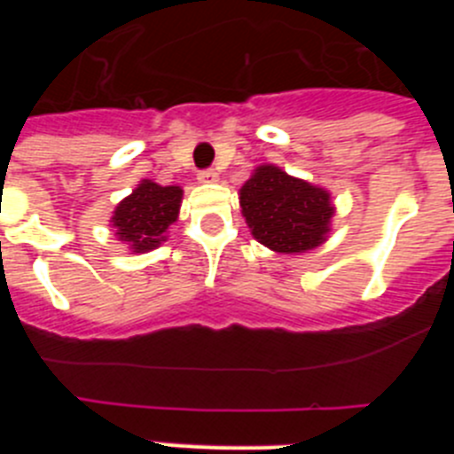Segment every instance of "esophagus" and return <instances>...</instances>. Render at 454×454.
<instances>
[{
  "mask_svg": "<svg viewBox=\"0 0 454 454\" xmlns=\"http://www.w3.org/2000/svg\"><path fill=\"white\" fill-rule=\"evenodd\" d=\"M198 179L202 184H214V182H218V172H215L214 168H208V170H200Z\"/></svg>",
  "mask_w": 454,
  "mask_h": 454,
  "instance_id": "1",
  "label": "esophagus"
}]
</instances>
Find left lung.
<instances>
[{"label":"left lung","mask_w":454,"mask_h":454,"mask_svg":"<svg viewBox=\"0 0 454 454\" xmlns=\"http://www.w3.org/2000/svg\"><path fill=\"white\" fill-rule=\"evenodd\" d=\"M240 208L254 239L284 254L320 246L334 215L330 192L275 166L256 168L240 188Z\"/></svg>","instance_id":"8db88e82"}]
</instances>
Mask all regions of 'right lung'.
Returning <instances> with one entry per match:
<instances>
[{"label": "right lung", "mask_w": 454, "mask_h": 454, "mask_svg": "<svg viewBox=\"0 0 454 454\" xmlns=\"http://www.w3.org/2000/svg\"><path fill=\"white\" fill-rule=\"evenodd\" d=\"M182 188L159 186V184H140L129 198L118 204L114 214V227L120 240L129 243L134 252L154 250L163 240V234L179 214Z\"/></svg>", "instance_id": "1"}]
</instances>
